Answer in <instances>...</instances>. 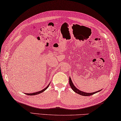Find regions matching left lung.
Masks as SVG:
<instances>
[{"label":"left lung","mask_w":121,"mask_h":121,"mask_svg":"<svg viewBox=\"0 0 121 121\" xmlns=\"http://www.w3.org/2000/svg\"><path fill=\"white\" fill-rule=\"evenodd\" d=\"M69 84H70V87H71V88H72V89L73 90V91L76 92V93H77L78 94H79V95H82V96H91V95H93V94H96L98 93V92H99L101 90H99V91H95V92H94V93H86V92H83L82 91H80L79 89H78L77 88H76L75 87V86H74L73 85V82H72V80H71V79L70 77H69Z\"/></svg>","instance_id":"1"}]
</instances>
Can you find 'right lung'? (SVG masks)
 <instances>
[{
	"label": "right lung",
	"instance_id": "obj_1",
	"mask_svg": "<svg viewBox=\"0 0 121 121\" xmlns=\"http://www.w3.org/2000/svg\"><path fill=\"white\" fill-rule=\"evenodd\" d=\"M50 83H49V84L48 85L47 87H46L45 88H44L43 89H42V91H37V92H36V93H30V94H28V93H25V94L26 95H30V96H32V95H38V94H41V93H43V91H44L46 89H47L48 87H49V85H50Z\"/></svg>",
	"mask_w": 121,
	"mask_h": 121
}]
</instances>
